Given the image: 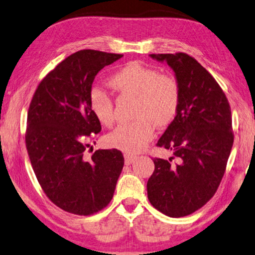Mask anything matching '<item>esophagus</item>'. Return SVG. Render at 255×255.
<instances>
[{
    "label": "esophagus",
    "mask_w": 255,
    "mask_h": 255,
    "mask_svg": "<svg viewBox=\"0 0 255 255\" xmlns=\"http://www.w3.org/2000/svg\"><path fill=\"white\" fill-rule=\"evenodd\" d=\"M124 158H125V164H127V165H130V164H132V162L136 159V157H135V156L130 155V153H125V155H124Z\"/></svg>",
    "instance_id": "1"
}]
</instances>
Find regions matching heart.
<instances>
[{
  "label": "heart",
  "instance_id": "heart-1",
  "mask_svg": "<svg viewBox=\"0 0 255 255\" xmlns=\"http://www.w3.org/2000/svg\"><path fill=\"white\" fill-rule=\"evenodd\" d=\"M108 86L120 95L135 97L134 123L119 125L107 135V143L128 153H137L147 147L153 136V125L164 128L173 122L179 105V88L173 77L159 74L139 62H128L108 79ZM90 111L96 120L111 127L114 108L110 96L95 88L89 95Z\"/></svg>",
  "mask_w": 255,
  "mask_h": 255
}]
</instances>
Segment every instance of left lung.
Listing matches in <instances>:
<instances>
[{
	"label": "left lung",
	"instance_id": "obj_1",
	"mask_svg": "<svg viewBox=\"0 0 255 255\" xmlns=\"http://www.w3.org/2000/svg\"><path fill=\"white\" fill-rule=\"evenodd\" d=\"M174 71L179 88L176 116L158 140L176 164L153 159L150 203L169 217L191 215L214 197L234 142L231 106L214 77L184 53L150 54Z\"/></svg>",
	"mask_w": 255,
	"mask_h": 255
}]
</instances>
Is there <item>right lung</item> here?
I'll return each instance as SVG.
<instances>
[{
    "instance_id": "1",
    "label": "right lung",
    "mask_w": 255,
    "mask_h": 255,
    "mask_svg": "<svg viewBox=\"0 0 255 255\" xmlns=\"http://www.w3.org/2000/svg\"><path fill=\"white\" fill-rule=\"evenodd\" d=\"M123 55L83 49L39 83L29 106L26 145L41 189L64 211L89 216L111 202L123 169L118 149L85 156L102 127L90 111L95 77Z\"/></svg>"
}]
</instances>
